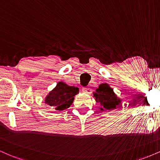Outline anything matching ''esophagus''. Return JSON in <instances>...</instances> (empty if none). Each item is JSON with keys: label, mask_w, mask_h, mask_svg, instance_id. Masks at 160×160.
Wrapping results in <instances>:
<instances>
[{"label": "esophagus", "mask_w": 160, "mask_h": 160, "mask_svg": "<svg viewBox=\"0 0 160 160\" xmlns=\"http://www.w3.org/2000/svg\"><path fill=\"white\" fill-rule=\"evenodd\" d=\"M82 92L85 93H88V94H90V93H92V89L90 88H83Z\"/></svg>", "instance_id": "obj_1"}]
</instances>
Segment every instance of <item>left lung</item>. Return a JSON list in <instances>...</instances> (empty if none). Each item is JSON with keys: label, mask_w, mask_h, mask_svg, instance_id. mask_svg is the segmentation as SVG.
Listing matches in <instances>:
<instances>
[{"label": "left lung", "mask_w": 160, "mask_h": 160, "mask_svg": "<svg viewBox=\"0 0 160 160\" xmlns=\"http://www.w3.org/2000/svg\"><path fill=\"white\" fill-rule=\"evenodd\" d=\"M93 97L97 103L101 105L100 111H112L121 103L120 98L117 96L113 89L108 83L100 84L98 89L93 92Z\"/></svg>", "instance_id": "8db88e82"}]
</instances>
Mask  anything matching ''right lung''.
<instances>
[{
    "instance_id": "1",
    "label": "right lung",
    "mask_w": 160,
    "mask_h": 160,
    "mask_svg": "<svg viewBox=\"0 0 160 160\" xmlns=\"http://www.w3.org/2000/svg\"><path fill=\"white\" fill-rule=\"evenodd\" d=\"M78 92L79 88L68 86L60 81L46 96L45 103L54 107L56 111H63L72 104L74 96Z\"/></svg>"
}]
</instances>
